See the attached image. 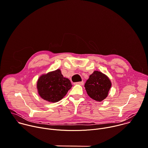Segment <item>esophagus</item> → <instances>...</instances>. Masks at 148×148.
<instances>
[{
  "mask_svg": "<svg viewBox=\"0 0 148 148\" xmlns=\"http://www.w3.org/2000/svg\"><path fill=\"white\" fill-rule=\"evenodd\" d=\"M75 84L80 85H84V82H77V83H75Z\"/></svg>",
  "mask_w": 148,
  "mask_h": 148,
  "instance_id": "obj_1",
  "label": "esophagus"
}]
</instances>
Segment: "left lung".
Returning a JSON list of instances; mask_svg holds the SVG:
<instances>
[{"mask_svg": "<svg viewBox=\"0 0 148 148\" xmlns=\"http://www.w3.org/2000/svg\"><path fill=\"white\" fill-rule=\"evenodd\" d=\"M111 85V82L107 76L101 72L95 71L89 76L84 86L90 98L101 102L108 96Z\"/></svg>", "mask_w": 148, "mask_h": 148, "instance_id": "left-lung-1", "label": "left lung"}]
</instances>
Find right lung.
I'll list each match as a JSON object with an SVG mask.
<instances>
[{
  "label": "right lung",
  "mask_w": 148,
  "mask_h": 148,
  "mask_svg": "<svg viewBox=\"0 0 148 148\" xmlns=\"http://www.w3.org/2000/svg\"><path fill=\"white\" fill-rule=\"evenodd\" d=\"M70 80L63 77L60 69L42 75L37 82L38 93L42 99L56 103L61 100L72 88Z\"/></svg>",
  "instance_id": "right-lung-1"
}]
</instances>
